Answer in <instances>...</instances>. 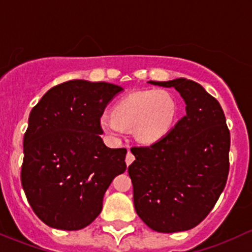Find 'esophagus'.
<instances>
[{
	"instance_id": "obj_1",
	"label": "esophagus",
	"mask_w": 252,
	"mask_h": 252,
	"mask_svg": "<svg viewBox=\"0 0 252 252\" xmlns=\"http://www.w3.org/2000/svg\"><path fill=\"white\" fill-rule=\"evenodd\" d=\"M133 160H134V155L132 154V153L128 150V153L126 154V164H127V166L131 165L132 162H133Z\"/></svg>"
}]
</instances>
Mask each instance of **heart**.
<instances>
[{
  "label": "heart",
  "instance_id": "obj_1",
  "mask_svg": "<svg viewBox=\"0 0 252 252\" xmlns=\"http://www.w3.org/2000/svg\"><path fill=\"white\" fill-rule=\"evenodd\" d=\"M176 111L177 105L167 91H141L124 97L115 105V113L104 111L99 124L113 138L124 136L126 128H134L139 141L152 143L167 133Z\"/></svg>",
  "mask_w": 252,
  "mask_h": 252
}]
</instances>
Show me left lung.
I'll return each instance as SVG.
<instances>
[{
  "label": "left lung",
  "instance_id": "1",
  "mask_svg": "<svg viewBox=\"0 0 252 252\" xmlns=\"http://www.w3.org/2000/svg\"><path fill=\"white\" fill-rule=\"evenodd\" d=\"M149 82L175 87L187 114L158 142L131 148L134 209L155 232H183L206 219L224 189L230 133L219 100L198 82Z\"/></svg>",
  "mask_w": 252,
  "mask_h": 252
}]
</instances>
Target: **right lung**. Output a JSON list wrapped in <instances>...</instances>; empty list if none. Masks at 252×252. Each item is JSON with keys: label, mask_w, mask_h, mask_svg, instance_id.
I'll list each match as a JSON object with an SVG mask.
<instances>
[{"label": "right lung", "mask_w": 252, "mask_h": 252, "mask_svg": "<svg viewBox=\"0 0 252 252\" xmlns=\"http://www.w3.org/2000/svg\"><path fill=\"white\" fill-rule=\"evenodd\" d=\"M120 91L108 82L71 80L52 87L31 110L20 180L31 209L49 227L91 224L111 181L125 172L126 148H108L99 124Z\"/></svg>", "instance_id": "1"}]
</instances>
